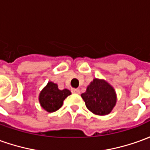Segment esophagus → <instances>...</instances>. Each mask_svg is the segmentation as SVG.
<instances>
[{
  "instance_id": "esophagus-1",
  "label": "esophagus",
  "mask_w": 150,
  "mask_h": 150,
  "mask_svg": "<svg viewBox=\"0 0 150 150\" xmlns=\"http://www.w3.org/2000/svg\"><path fill=\"white\" fill-rule=\"evenodd\" d=\"M71 92L73 93H76V94H79L80 93V90L79 88H72Z\"/></svg>"
}]
</instances>
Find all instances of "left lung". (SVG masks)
Listing matches in <instances>:
<instances>
[{"label":"left lung","instance_id":"left-lung-1","mask_svg":"<svg viewBox=\"0 0 150 150\" xmlns=\"http://www.w3.org/2000/svg\"><path fill=\"white\" fill-rule=\"evenodd\" d=\"M81 97L86 107L97 115L110 114L116 104V94L113 87L98 79H93Z\"/></svg>","mask_w":150,"mask_h":150}]
</instances>
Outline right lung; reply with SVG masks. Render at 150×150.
Here are the masks:
<instances>
[{
  "label": "right lung",
  "instance_id": "right-lung-1",
  "mask_svg": "<svg viewBox=\"0 0 150 150\" xmlns=\"http://www.w3.org/2000/svg\"><path fill=\"white\" fill-rule=\"evenodd\" d=\"M71 94V93L68 89H58L56 83L49 82L40 93L39 100L40 105L46 111L52 113L60 109L63 100Z\"/></svg>",
  "mask_w": 150,
  "mask_h": 150
}]
</instances>
